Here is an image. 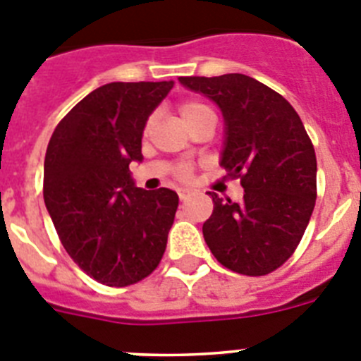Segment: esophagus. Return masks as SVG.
Here are the masks:
<instances>
[{"label":"esophagus","instance_id":"34e87169","mask_svg":"<svg viewBox=\"0 0 361 361\" xmlns=\"http://www.w3.org/2000/svg\"><path fill=\"white\" fill-rule=\"evenodd\" d=\"M188 197H190V191H188V190H178V199L186 200Z\"/></svg>","mask_w":361,"mask_h":361}]
</instances>
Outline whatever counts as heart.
<instances>
[{
  "label": "heart",
  "instance_id": "1",
  "mask_svg": "<svg viewBox=\"0 0 361 361\" xmlns=\"http://www.w3.org/2000/svg\"><path fill=\"white\" fill-rule=\"evenodd\" d=\"M178 110H180V116L186 119V123L191 124L193 121H197L199 117H202L204 114H209V111H212V108H209L208 104H204L202 101H197V99H186V101H183V103L178 104ZM152 123H153V117H149L148 123H146V126H145L146 132L152 128ZM177 175L180 178H186L188 175H190V168H188V166H178Z\"/></svg>",
  "mask_w": 361,
  "mask_h": 361
}]
</instances>
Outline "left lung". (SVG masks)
Instances as JSON below:
<instances>
[{"instance_id":"8db88e82","label":"left lung","mask_w":361,"mask_h":361,"mask_svg":"<svg viewBox=\"0 0 361 361\" xmlns=\"http://www.w3.org/2000/svg\"><path fill=\"white\" fill-rule=\"evenodd\" d=\"M178 81L219 104L226 123L220 166L240 178L244 199H213L204 240L228 269L264 276L304 237L317 202V155L295 108L244 73Z\"/></svg>"}]
</instances>
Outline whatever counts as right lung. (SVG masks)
<instances>
[{"instance_id": "add662e5", "label": "right lung", "mask_w": 361, "mask_h": 361, "mask_svg": "<svg viewBox=\"0 0 361 361\" xmlns=\"http://www.w3.org/2000/svg\"><path fill=\"white\" fill-rule=\"evenodd\" d=\"M173 81L108 82L59 121L44 155L43 197L63 247L86 275L126 288L161 262L178 197L133 184L146 121Z\"/></svg>"}]
</instances>
